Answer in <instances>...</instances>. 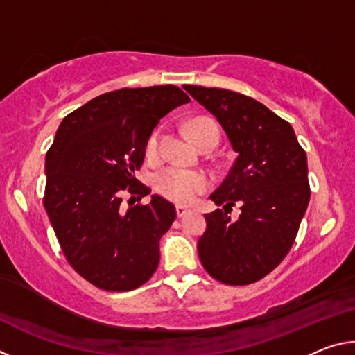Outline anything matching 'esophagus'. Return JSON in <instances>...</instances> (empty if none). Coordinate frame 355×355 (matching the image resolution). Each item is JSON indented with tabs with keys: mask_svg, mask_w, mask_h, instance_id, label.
<instances>
[{
	"mask_svg": "<svg viewBox=\"0 0 355 355\" xmlns=\"http://www.w3.org/2000/svg\"><path fill=\"white\" fill-rule=\"evenodd\" d=\"M188 213H189L188 208L183 207V205H177V216H178V218H184V216Z\"/></svg>",
	"mask_w": 355,
	"mask_h": 355,
	"instance_id": "esophagus-1",
	"label": "esophagus"
}]
</instances>
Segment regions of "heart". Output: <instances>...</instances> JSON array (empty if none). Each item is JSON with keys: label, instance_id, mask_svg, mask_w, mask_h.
<instances>
[{"label": "heart", "instance_id": "1", "mask_svg": "<svg viewBox=\"0 0 355 355\" xmlns=\"http://www.w3.org/2000/svg\"><path fill=\"white\" fill-rule=\"evenodd\" d=\"M189 135L197 146L205 139H211L214 144L219 142V128L211 120L196 119L189 125ZM161 130L152 131L146 142V155L148 158H156L159 153ZM156 189L163 194L166 199L177 203H191L197 196L205 192L209 188V178L207 173L200 171L184 169L180 166L166 167L156 175Z\"/></svg>", "mask_w": 355, "mask_h": 355}]
</instances>
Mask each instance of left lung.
Masks as SVG:
<instances>
[{"instance_id":"1","label":"left lung","mask_w":355,"mask_h":355,"mask_svg":"<svg viewBox=\"0 0 355 355\" xmlns=\"http://www.w3.org/2000/svg\"><path fill=\"white\" fill-rule=\"evenodd\" d=\"M219 120L238 152L224 182L209 199L224 209L205 214L199 258L213 279L249 285L279 266L296 239L310 200L307 155L291 125L243 94L183 86ZM242 209L233 223L226 213Z\"/></svg>"}]
</instances>
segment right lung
Segmentation results:
<instances>
[{"label": "right lung", "mask_w": 355, "mask_h": 355, "mask_svg": "<svg viewBox=\"0 0 355 355\" xmlns=\"http://www.w3.org/2000/svg\"><path fill=\"white\" fill-rule=\"evenodd\" d=\"M188 101L172 84L106 92L64 117L48 148L46 214L70 266L100 290H136L158 268L177 211L156 194L139 203L152 189L136 171L159 119Z\"/></svg>", "instance_id": "add662e5"}]
</instances>
